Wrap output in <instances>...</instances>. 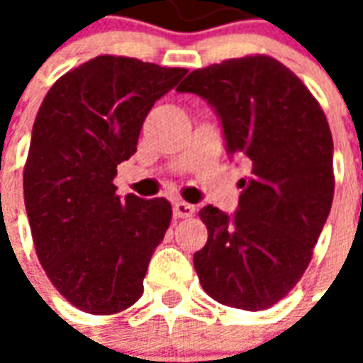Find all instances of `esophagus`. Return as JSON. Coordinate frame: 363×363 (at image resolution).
<instances>
[{
  "mask_svg": "<svg viewBox=\"0 0 363 363\" xmlns=\"http://www.w3.org/2000/svg\"><path fill=\"white\" fill-rule=\"evenodd\" d=\"M174 218H181V220H186V218H192L194 212H196V208L192 204H186V202H177L173 208Z\"/></svg>",
  "mask_w": 363,
  "mask_h": 363,
  "instance_id": "1",
  "label": "esophagus"
}]
</instances>
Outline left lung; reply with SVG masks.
<instances>
[{"label":"left lung","mask_w":363,"mask_h":363,"mask_svg":"<svg viewBox=\"0 0 363 363\" xmlns=\"http://www.w3.org/2000/svg\"><path fill=\"white\" fill-rule=\"evenodd\" d=\"M220 114L231 155L245 159L233 218L200 210L208 243L194 252L200 284L229 307L262 311L288 296L309 267L335 196L333 135L319 101L267 54L194 69L179 87Z\"/></svg>","instance_id":"8db88e82"}]
</instances>
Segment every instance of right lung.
Returning a JSON list of instances; mask_svg holds the SVG:
<instances>
[{"label": "right lung", "mask_w": 363, "mask_h": 363, "mask_svg": "<svg viewBox=\"0 0 363 363\" xmlns=\"http://www.w3.org/2000/svg\"><path fill=\"white\" fill-rule=\"evenodd\" d=\"M186 72L104 54L62 75L38 108L25 208L48 280L82 311L114 315L142 297L173 210L165 198H120L112 179L151 106Z\"/></svg>", "instance_id": "add662e5"}]
</instances>
